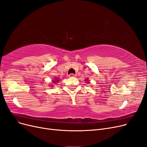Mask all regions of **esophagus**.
I'll return each mask as SVG.
<instances>
[{
	"label": "esophagus",
	"instance_id": "obj_1",
	"mask_svg": "<svg viewBox=\"0 0 147 147\" xmlns=\"http://www.w3.org/2000/svg\"><path fill=\"white\" fill-rule=\"evenodd\" d=\"M69 78H74V77H76V74H69Z\"/></svg>",
	"mask_w": 147,
	"mask_h": 147
}]
</instances>
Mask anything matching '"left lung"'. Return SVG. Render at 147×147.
I'll use <instances>...</instances> for the list:
<instances>
[{"label":"left lung","instance_id":"obj_1","mask_svg":"<svg viewBox=\"0 0 147 147\" xmlns=\"http://www.w3.org/2000/svg\"><path fill=\"white\" fill-rule=\"evenodd\" d=\"M88 79H86V80H85V81H88ZM86 83H88V84H89V82H88H88H86Z\"/></svg>","mask_w":147,"mask_h":147}]
</instances>
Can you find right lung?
I'll return each mask as SVG.
<instances>
[{
	"label": "right lung",
	"mask_w": 147,
	"mask_h": 147,
	"mask_svg": "<svg viewBox=\"0 0 147 147\" xmlns=\"http://www.w3.org/2000/svg\"><path fill=\"white\" fill-rule=\"evenodd\" d=\"M59 81V80L58 78H55V79L53 80L52 82H53V83H54V84H57V83H58Z\"/></svg>",
	"instance_id": "1"
}]
</instances>
